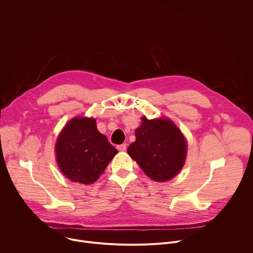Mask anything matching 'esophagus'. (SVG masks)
<instances>
[{"mask_svg":"<svg viewBox=\"0 0 253 253\" xmlns=\"http://www.w3.org/2000/svg\"><path fill=\"white\" fill-rule=\"evenodd\" d=\"M126 148H127L126 144H121V145H118V146H117V149H118L119 151H125Z\"/></svg>","mask_w":253,"mask_h":253,"instance_id":"esophagus-1","label":"esophagus"}]
</instances>
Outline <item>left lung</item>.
Segmentation results:
<instances>
[{"instance_id":"8db88e82","label":"left lung","mask_w":253,"mask_h":253,"mask_svg":"<svg viewBox=\"0 0 253 253\" xmlns=\"http://www.w3.org/2000/svg\"><path fill=\"white\" fill-rule=\"evenodd\" d=\"M135 136L136 141L127 152L151 179L167 181L183 167L187 145L181 132L170 120L143 117Z\"/></svg>"}]
</instances>
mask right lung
I'll use <instances>...</instances> for the list:
<instances>
[{
	"mask_svg": "<svg viewBox=\"0 0 253 253\" xmlns=\"http://www.w3.org/2000/svg\"><path fill=\"white\" fill-rule=\"evenodd\" d=\"M55 148L63 174L83 184L95 182L118 153L91 118L72 119L61 132Z\"/></svg>",
	"mask_w": 253,
	"mask_h": 253,
	"instance_id": "right-lung-1",
	"label": "right lung"
}]
</instances>
